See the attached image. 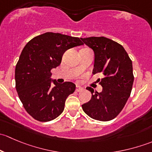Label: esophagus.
Here are the masks:
<instances>
[{
  "instance_id": "34e87169",
  "label": "esophagus",
  "mask_w": 152,
  "mask_h": 152,
  "mask_svg": "<svg viewBox=\"0 0 152 152\" xmlns=\"http://www.w3.org/2000/svg\"><path fill=\"white\" fill-rule=\"evenodd\" d=\"M84 89L82 88V87H80V86H79V85H76V90L77 92H81V91H82V90H83Z\"/></svg>"
}]
</instances>
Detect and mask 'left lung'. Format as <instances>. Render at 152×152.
<instances>
[{
  "mask_svg": "<svg viewBox=\"0 0 152 152\" xmlns=\"http://www.w3.org/2000/svg\"><path fill=\"white\" fill-rule=\"evenodd\" d=\"M94 51L93 73H102L103 79L97 82L102 86L101 93L87 87L91 92L90 102L82 105L91 118L101 121L114 119L121 112L131 94L134 76L132 62L121 45L104 37L81 38Z\"/></svg>",
  "mask_w": 152,
  "mask_h": 152,
  "instance_id": "8db88e82",
  "label": "left lung"
}]
</instances>
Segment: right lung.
<instances>
[{
  "label": "right lung",
  "mask_w": 152,
  "mask_h": 152,
  "mask_svg": "<svg viewBox=\"0 0 152 152\" xmlns=\"http://www.w3.org/2000/svg\"><path fill=\"white\" fill-rule=\"evenodd\" d=\"M82 45L79 37L46 32L23 48L15 67V87L24 108L35 120L50 121L63 112L66 99L76 85L51 80L50 70L60 65L67 49Z\"/></svg>",
  "instance_id": "add662e5"
}]
</instances>
